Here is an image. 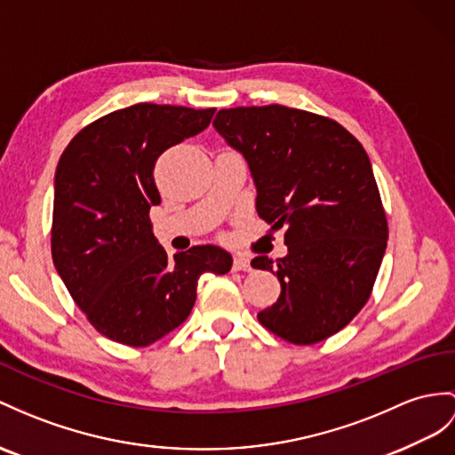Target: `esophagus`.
<instances>
[{"label": "esophagus", "mask_w": 455, "mask_h": 455, "mask_svg": "<svg viewBox=\"0 0 455 455\" xmlns=\"http://www.w3.org/2000/svg\"><path fill=\"white\" fill-rule=\"evenodd\" d=\"M234 270L235 272H249L251 270V260L245 254H235L234 257Z\"/></svg>", "instance_id": "34e87169"}]
</instances>
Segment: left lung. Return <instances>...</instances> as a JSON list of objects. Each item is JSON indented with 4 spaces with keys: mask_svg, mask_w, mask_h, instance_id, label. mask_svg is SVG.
Masks as SVG:
<instances>
[{
    "mask_svg": "<svg viewBox=\"0 0 455 455\" xmlns=\"http://www.w3.org/2000/svg\"><path fill=\"white\" fill-rule=\"evenodd\" d=\"M212 125L247 160L259 216L285 228V257L251 262L282 285L260 324L297 346L334 336L369 301L387 241L367 152L334 119L280 104L220 109Z\"/></svg>",
    "mask_w": 455,
    "mask_h": 455,
    "instance_id": "left-lung-1",
    "label": "left lung"
}]
</instances>
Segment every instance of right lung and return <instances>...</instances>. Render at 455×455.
I'll return each instance as SVG.
<instances>
[{
  "label": "right lung",
  "mask_w": 455,
  "mask_h": 455,
  "mask_svg": "<svg viewBox=\"0 0 455 455\" xmlns=\"http://www.w3.org/2000/svg\"><path fill=\"white\" fill-rule=\"evenodd\" d=\"M216 108L135 104L96 119L63 150L53 180L52 259L100 334L147 347L189 316L204 272L231 254L196 245L170 257L152 234L158 156L210 125Z\"/></svg>",
  "instance_id": "right-lung-1"
}]
</instances>
